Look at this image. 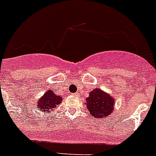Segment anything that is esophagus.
I'll use <instances>...</instances> for the list:
<instances>
[{
	"label": "esophagus",
	"instance_id": "34e87169",
	"mask_svg": "<svg viewBox=\"0 0 156 156\" xmlns=\"http://www.w3.org/2000/svg\"><path fill=\"white\" fill-rule=\"evenodd\" d=\"M74 95H76V96H78V94H74Z\"/></svg>",
	"mask_w": 156,
	"mask_h": 156
}]
</instances>
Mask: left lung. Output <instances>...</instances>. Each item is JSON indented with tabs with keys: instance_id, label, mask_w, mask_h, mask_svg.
I'll return each instance as SVG.
<instances>
[{
	"instance_id": "obj_1",
	"label": "left lung",
	"mask_w": 156,
	"mask_h": 156,
	"mask_svg": "<svg viewBox=\"0 0 156 156\" xmlns=\"http://www.w3.org/2000/svg\"><path fill=\"white\" fill-rule=\"evenodd\" d=\"M86 103L90 115L95 118L107 117L114 110V99L100 88H95L89 93Z\"/></svg>"
}]
</instances>
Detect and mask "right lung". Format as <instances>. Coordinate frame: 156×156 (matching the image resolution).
I'll return each instance as SVG.
<instances>
[{
    "label": "right lung",
    "instance_id": "1",
    "mask_svg": "<svg viewBox=\"0 0 156 156\" xmlns=\"http://www.w3.org/2000/svg\"><path fill=\"white\" fill-rule=\"evenodd\" d=\"M62 100L63 99L60 95H56L52 90H48L42 97L38 100L37 108L40 109L41 112H50L61 104Z\"/></svg>",
    "mask_w": 156,
    "mask_h": 156
}]
</instances>
